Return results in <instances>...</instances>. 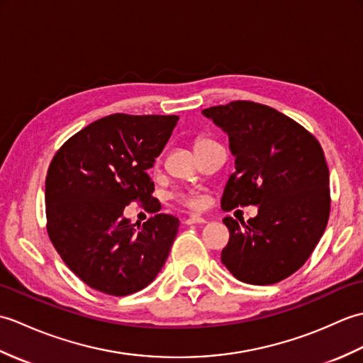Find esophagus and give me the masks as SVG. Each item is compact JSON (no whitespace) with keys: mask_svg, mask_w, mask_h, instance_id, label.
<instances>
[{"mask_svg":"<svg viewBox=\"0 0 363 363\" xmlns=\"http://www.w3.org/2000/svg\"><path fill=\"white\" fill-rule=\"evenodd\" d=\"M206 221L207 220L204 217H201V215H190L189 218L184 220V225H187V226H190V225H199V223H206Z\"/></svg>","mask_w":363,"mask_h":363,"instance_id":"obj_1","label":"esophagus"}]
</instances>
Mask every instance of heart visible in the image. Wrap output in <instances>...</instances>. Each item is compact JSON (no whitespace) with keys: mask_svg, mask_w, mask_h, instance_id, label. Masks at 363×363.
I'll list each match as a JSON object with an SVG mask.
<instances>
[{"mask_svg":"<svg viewBox=\"0 0 363 363\" xmlns=\"http://www.w3.org/2000/svg\"><path fill=\"white\" fill-rule=\"evenodd\" d=\"M206 142H209V140H206V138H199V140H196V143H195V146L196 145H201V143H206ZM176 199L179 203H182V204H186V206H189V207H198L199 206V198L196 196V195H186V194H177L176 195Z\"/></svg>","mask_w":363,"mask_h":363,"instance_id":"obj_1","label":"heart"}]
</instances>
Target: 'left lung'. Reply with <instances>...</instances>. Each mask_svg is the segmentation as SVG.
I'll return each mask as SVG.
<instances>
[{
  "label": "left lung",
  "instance_id": "1",
  "mask_svg": "<svg viewBox=\"0 0 363 363\" xmlns=\"http://www.w3.org/2000/svg\"><path fill=\"white\" fill-rule=\"evenodd\" d=\"M203 115L228 134L235 157L221 209L259 207L248 223L223 220L229 242L221 262L242 282H279L304 265L328 225L329 168L321 145L295 120L259 103L233 101Z\"/></svg>",
  "mask_w": 363,
  "mask_h": 363
}]
</instances>
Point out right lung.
Segmentation results:
<instances>
[{
    "mask_svg": "<svg viewBox=\"0 0 363 363\" xmlns=\"http://www.w3.org/2000/svg\"><path fill=\"white\" fill-rule=\"evenodd\" d=\"M177 120L113 113L81 129L52 157L45 181L46 229L59 256L89 287L126 296L150 285L164 267L179 220L157 213L140 226L123 211L138 201L157 212L146 172Z\"/></svg>",
    "mask_w": 363,
    "mask_h": 363,
    "instance_id": "obj_1",
    "label": "right lung"
}]
</instances>
